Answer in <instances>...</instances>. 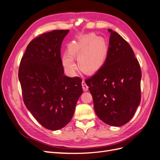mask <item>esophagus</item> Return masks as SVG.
Masks as SVG:
<instances>
[{
	"instance_id": "1",
	"label": "esophagus",
	"mask_w": 160,
	"mask_h": 160,
	"mask_svg": "<svg viewBox=\"0 0 160 160\" xmlns=\"http://www.w3.org/2000/svg\"><path fill=\"white\" fill-rule=\"evenodd\" d=\"M81 85H82V88H83V89L84 91H87L88 90L89 87H88V85H87V84H86V83L85 82V81H82Z\"/></svg>"
}]
</instances>
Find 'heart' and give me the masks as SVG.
<instances>
[{
	"label": "heart",
	"instance_id": "b5f03b06",
	"mask_svg": "<svg viewBox=\"0 0 160 160\" xmlns=\"http://www.w3.org/2000/svg\"><path fill=\"white\" fill-rule=\"evenodd\" d=\"M68 52L62 56L61 62L65 72L75 76L77 65L73 58H77L80 69L88 73H95L101 69L108 55V47L104 38L93 33L88 34L72 41L67 45Z\"/></svg>",
	"mask_w": 160,
	"mask_h": 160
}]
</instances>
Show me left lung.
<instances>
[{
    "instance_id": "8db88e82",
    "label": "left lung",
    "mask_w": 160,
    "mask_h": 160,
    "mask_svg": "<svg viewBox=\"0 0 160 160\" xmlns=\"http://www.w3.org/2000/svg\"><path fill=\"white\" fill-rule=\"evenodd\" d=\"M108 31L107 59L85 83L98 117L111 126L119 127L132 118L140 103L142 71L128 42L115 31Z\"/></svg>"
}]
</instances>
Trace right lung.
Returning a JSON list of instances; mask_svg holds the SVG:
<instances>
[{
    "label": "right lung",
    "mask_w": 160,
    "mask_h": 160,
    "mask_svg": "<svg viewBox=\"0 0 160 160\" xmlns=\"http://www.w3.org/2000/svg\"><path fill=\"white\" fill-rule=\"evenodd\" d=\"M69 30H55L28 45L18 70L23 101L37 122L55 131L68 124L83 93L79 77L64 75L61 46Z\"/></svg>",
    "instance_id": "right-lung-1"
}]
</instances>
